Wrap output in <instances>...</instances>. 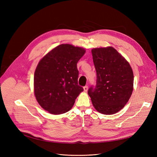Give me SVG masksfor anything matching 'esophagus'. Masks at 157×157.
<instances>
[{"label": "esophagus", "mask_w": 157, "mask_h": 157, "mask_svg": "<svg viewBox=\"0 0 157 157\" xmlns=\"http://www.w3.org/2000/svg\"><path fill=\"white\" fill-rule=\"evenodd\" d=\"M83 88H84V91L85 92H86L87 91H88V86H84L83 87Z\"/></svg>", "instance_id": "obj_1"}]
</instances>
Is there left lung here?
<instances>
[{"instance_id": "1", "label": "left lung", "mask_w": 157, "mask_h": 157, "mask_svg": "<svg viewBox=\"0 0 157 157\" xmlns=\"http://www.w3.org/2000/svg\"><path fill=\"white\" fill-rule=\"evenodd\" d=\"M96 71V85L88 90L94 107L112 115L124 107L133 91L134 74L130 64L113 47L92 50Z\"/></svg>"}]
</instances>
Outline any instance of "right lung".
<instances>
[{
	"label": "right lung",
	"mask_w": 157,
	"mask_h": 157,
	"mask_svg": "<svg viewBox=\"0 0 157 157\" xmlns=\"http://www.w3.org/2000/svg\"><path fill=\"white\" fill-rule=\"evenodd\" d=\"M85 50L61 44L48 52L38 64L34 75L36 100L54 115L69 111L84 89L78 84L77 63Z\"/></svg>",
	"instance_id": "1"
}]
</instances>
